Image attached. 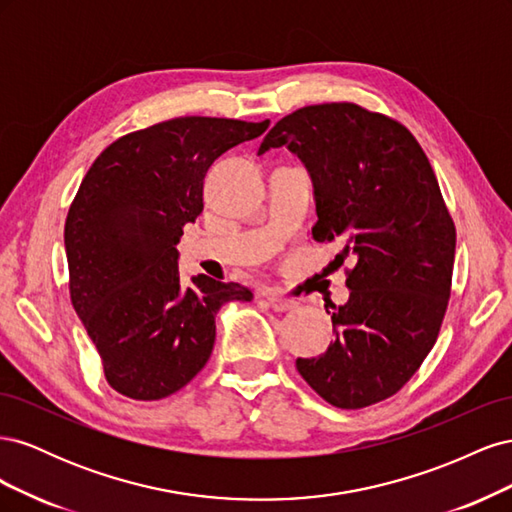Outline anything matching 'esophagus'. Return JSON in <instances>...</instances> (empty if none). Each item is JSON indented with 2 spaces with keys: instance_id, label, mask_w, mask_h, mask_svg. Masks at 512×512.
I'll return each instance as SVG.
<instances>
[{
  "instance_id": "esophagus-1",
  "label": "esophagus",
  "mask_w": 512,
  "mask_h": 512,
  "mask_svg": "<svg viewBox=\"0 0 512 512\" xmlns=\"http://www.w3.org/2000/svg\"><path fill=\"white\" fill-rule=\"evenodd\" d=\"M265 299H267L269 307L275 309V312H290V309L297 307V301L280 297V294H265Z\"/></svg>"
}]
</instances>
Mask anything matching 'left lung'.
I'll return each mask as SVG.
<instances>
[{
    "mask_svg": "<svg viewBox=\"0 0 512 512\" xmlns=\"http://www.w3.org/2000/svg\"><path fill=\"white\" fill-rule=\"evenodd\" d=\"M288 145L314 181L316 241L354 256L350 299L333 307L329 350L297 359L303 380L331 406L359 410L389 399L433 348L451 299L455 222L436 173L397 119L354 102L297 108L258 153Z\"/></svg>",
    "mask_w": 512,
    "mask_h": 512,
    "instance_id": "obj_1",
    "label": "left lung"
}]
</instances>
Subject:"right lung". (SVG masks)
<instances>
[{
  "instance_id": "obj_1",
  "label": "right lung",
  "mask_w": 512,
  "mask_h": 512,
  "mask_svg": "<svg viewBox=\"0 0 512 512\" xmlns=\"http://www.w3.org/2000/svg\"><path fill=\"white\" fill-rule=\"evenodd\" d=\"M267 128L175 117L119 136L83 177L64 228L70 299L117 393L156 401L183 389L209 361L218 309L252 301L250 288L207 275L183 284L175 243L203 211L209 166Z\"/></svg>"
}]
</instances>
